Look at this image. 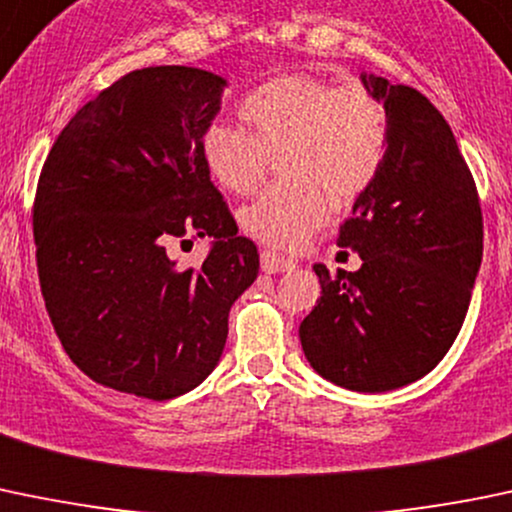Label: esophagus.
<instances>
[{
    "instance_id": "esophagus-1",
    "label": "esophagus",
    "mask_w": 512,
    "mask_h": 512,
    "mask_svg": "<svg viewBox=\"0 0 512 512\" xmlns=\"http://www.w3.org/2000/svg\"><path fill=\"white\" fill-rule=\"evenodd\" d=\"M295 266V263L291 261V258L276 254V251L266 249L261 254V268L266 273H283V271H291V268Z\"/></svg>"
}]
</instances>
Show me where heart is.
Listing matches in <instances>:
<instances>
[{"label":"heart","mask_w":512,"mask_h":512,"mask_svg":"<svg viewBox=\"0 0 512 512\" xmlns=\"http://www.w3.org/2000/svg\"><path fill=\"white\" fill-rule=\"evenodd\" d=\"M254 133L212 123L202 155L214 179L249 197L276 157L286 182L241 212V226L273 249L303 246L337 204H352L377 182L389 152V115L370 88L337 86L291 73L261 83L241 100Z\"/></svg>","instance_id":"1"}]
</instances>
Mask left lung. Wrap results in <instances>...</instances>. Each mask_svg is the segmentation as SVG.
Masks as SVG:
<instances>
[{
    "instance_id": "8db88e82",
    "label": "left lung",
    "mask_w": 512,
    "mask_h": 512,
    "mask_svg": "<svg viewBox=\"0 0 512 512\" xmlns=\"http://www.w3.org/2000/svg\"><path fill=\"white\" fill-rule=\"evenodd\" d=\"M362 83L389 115L387 162L337 236L362 266L330 273L315 263L323 293L298 333L320 377L389 392L429 374L456 340L481 268L483 214L431 100L379 76Z\"/></svg>"
}]
</instances>
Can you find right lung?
<instances>
[{
    "instance_id": "obj_1",
    "label": "right lung",
    "mask_w": 512,
    "mask_h": 512,
    "mask_svg": "<svg viewBox=\"0 0 512 512\" xmlns=\"http://www.w3.org/2000/svg\"><path fill=\"white\" fill-rule=\"evenodd\" d=\"M224 86L202 68H140L88 100L46 157L41 293L66 355L103 387L165 402L202 384L256 281V244L202 155ZM204 235L215 244L203 266L177 267L171 249Z\"/></svg>"
}]
</instances>
